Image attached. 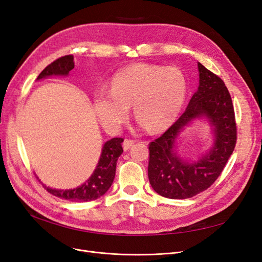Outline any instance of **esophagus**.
<instances>
[{
  "label": "esophagus",
  "instance_id": "34e87169",
  "mask_svg": "<svg viewBox=\"0 0 262 262\" xmlns=\"http://www.w3.org/2000/svg\"><path fill=\"white\" fill-rule=\"evenodd\" d=\"M134 142H136V141H134L133 139H125L123 141V149L128 150L134 144Z\"/></svg>",
  "mask_w": 262,
  "mask_h": 262
}]
</instances>
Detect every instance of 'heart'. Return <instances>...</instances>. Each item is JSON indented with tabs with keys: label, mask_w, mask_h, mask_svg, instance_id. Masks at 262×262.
Masks as SVG:
<instances>
[{
	"label": "heart",
	"mask_w": 262,
	"mask_h": 262,
	"mask_svg": "<svg viewBox=\"0 0 262 262\" xmlns=\"http://www.w3.org/2000/svg\"><path fill=\"white\" fill-rule=\"evenodd\" d=\"M187 95V81L177 68L136 64L117 72L110 90L94 97V110L109 132L120 130L129 107L149 132L169 126L180 114Z\"/></svg>",
	"instance_id": "heart-1"
}]
</instances>
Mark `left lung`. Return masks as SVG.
<instances>
[{
  "mask_svg": "<svg viewBox=\"0 0 262 262\" xmlns=\"http://www.w3.org/2000/svg\"><path fill=\"white\" fill-rule=\"evenodd\" d=\"M199 87L186 112L162 136L148 144V179L155 191L168 199H188L211 187L231 157L237 141V126L231 94L222 78L198 63ZM207 116L216 140L209 155L187 163L173 153L180 130L190 121Z\"/></svg>",
  "mask_w": 262,
  "mask_h": 262,
  "instance_id": "left-lung-1",
  "label": "left lung"
}]
</instances>
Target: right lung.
Returning a JSON list of instances; mask_svg holds the SVG:
<instances>
[{
    "mask_svg": "<svg viewBox=\"0 0 262 262\" xmlns=\"http://www.w3.org/2000/svg\"><path fill=\"white\" fill-rule=\"evenodd\" d=\"M74 69V57L72 54L64 55L53 61L43 69L38 75L37 80H41L50 75H68L71 70ZM122 138H114L107 141L101 150V155L96 169L92 177L84 185L72 190H57L43 186L47 191L61 199L87 202L94 201L105 194L112 187L116 175V166L119 156L123 152Z\"/></svg>",
    "mask_w": 262,
    "mask_h": 262,
    "instance_id": "1",
    "label": "right lung"
}]
</instances>
